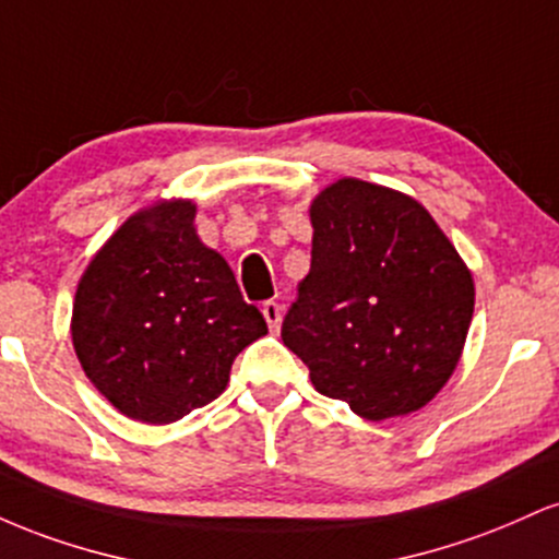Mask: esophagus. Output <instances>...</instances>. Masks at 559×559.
<instances>
[{
  "mask_svg": "<svg viewBox=\"0 0 559 559\" xmlns=\"http://www.w3.org/2000/svg\"><path fill=\"white\" fill-rule=\"evenodd\" d=\"M262 316H265L267 325H271V331H278L281 318H284V307H281L278 301L267 299V301H262Z\"/></svg>",
  "mask_w": 559,
  "mask_h": 559,
  "instance_id": "1",
  "label": "esophagus"
}]
</instances>
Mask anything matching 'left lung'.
Masks as SVG:
<instances>
[{"instance_id": "1", "label": "left lung", "mask_w": 559, "mask_h": 559, "mask_svg": "<svg viewBox=\"0 0 559 559\" xmlns=\"http://www.w3.org/2000/svg\"><path fill=\"white\" fill-rule=\"evenodd\" d=\"M312 262L281 338L320 394L368 420L431 402L457 368L473 278L415 199L344 178L310 207Z\"/></svg>"}]
</instances>
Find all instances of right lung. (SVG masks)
<instances>
[{
	"label": "right lung",
	"instance_id": "right-lung-1",
	"mask_svg": "<svg viewBox=\"0 0 559 559\" xmlns=\"http://www.w3.org/2000/svg\"><path fill=\"white\" fill-rule=\"evenodd\" d=\"M194 213L163 202L133 215L75 292L83 370L120 413L155 426L217 400L236 355L267 333L228 262L199 241Z\"/></svg>",
	"mask_w": 559,
	"mask_h": 559
}]
</instances>
